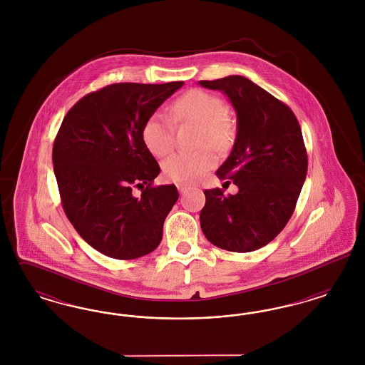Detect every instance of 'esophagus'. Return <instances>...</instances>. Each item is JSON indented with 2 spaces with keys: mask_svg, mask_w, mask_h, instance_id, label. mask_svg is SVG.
<instances>
[{
  "mask_svg": "<svg viewBox=\"0 0 365 365\" xmlns=\"http://www.w3.org/2000/svg\"><path fill=\"white\" fill-rule=\"evenodd\" d=\"M190 185H183V183L178 185V190L180 191V192H186V191L190 190Z\"/></svg>",
  "mask_w": 365,
  "mask_h": 365,
  "instance_id": "obj_1",
  "label": "esophagus"
}]
</instances>
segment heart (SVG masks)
<instances>
[{
	"instance_id": "b5f03b06",
	"label": "heart",
	"mask_w": 365,
	"mask_h": 365,
	"mask_svg": "<svg viewBox=\"0 0 365 365\" xmlns=\"http://www.w3.org/2000/svg\"><path fill=\"white\" fill-rule=\"evenodd\" d=\"M225 112L226 105L220 97L200 88L189 90L171 105L175 123L198 125L195 146L200 149L178 153L163 163V171L170 180L192 183L201 179L217 164L212 150L223 153L232 146L235 124ZM142 140L153 156L170 155L175 146L174 123L161 112L152 113L142 125Z\"/></svg>"
}]
</instances>
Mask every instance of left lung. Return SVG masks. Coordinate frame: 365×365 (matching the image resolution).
Here are the masks:
<instances>
[{
    "label": "left lung",
    "mask_w": 365,
    "mask_h": 365,
    "mask_svg": "<svg viewBox=\"0 0 365 365\" xmlns=\"http://www.w3.org/2000/svg\"><path fill=\"white\" fill-rule=\"evenodd\" d=\"M220 90L237 112V138L231 155L216 171L231 179L237 194L205 190L200 223L209 242L246 253L271 242L287 225L302 189L308 156L293 110L240 75L200 81Z\"/></svg>",
    "instance_id": "1"
}]
</instances>
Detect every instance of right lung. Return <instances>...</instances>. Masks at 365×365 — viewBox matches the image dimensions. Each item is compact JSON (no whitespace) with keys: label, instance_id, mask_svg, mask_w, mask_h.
Listing matches in <instances>:
<instances>
[{"label":"right lung","instance_id":"right-lung-1","mask_svg":"<svg viewBox=\"0 0 365 365\" xmlns=\"http://www.w3.org/2000/svg\"><path fill=\"white\" fill-rule=\"evenodd\" d=\"M182 86L113 83L81 98L60 125L52 157L61 205L78 234L108 257L138 259L161 242L179 192L153 185L160 165L142 125Z\"/></svg>","mask_w":365,"mask_h":365}]
</instances>
